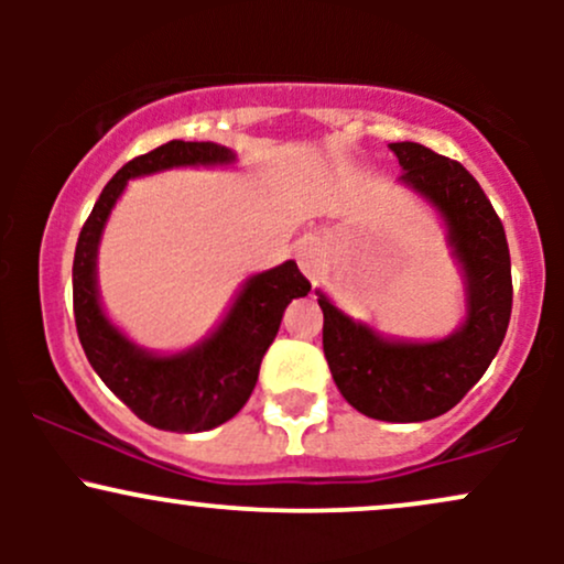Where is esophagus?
Returning <instances> with one entry per match:
<instances>
[{
  "label": "esophagus",
  "mask_w": 564,
  "mask_h": 564,
  "mask_svg": "<svg viewBox=\"0 0 564 564\" xmlns=\"http://www.w3.org/2000/svg\"><path fill=\"white\" fill-rule=\"evenodd\" d=\"M300 268H302V273L310 278V281H318V278L323 275V260H321V254H318V249H315V246H304V249H300Z\"/></svg>",
  "instance_id": "34e87169"
}]
</instances>
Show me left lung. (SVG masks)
Wrapping results in <instances>:
<instances>
[{"mask_svg": "<svg viewBox=\"0 0 564 564\" xmlns=\"http://www.w3.org/2000/svg\"><path fill=\"white\" fill-rule=\"evenodd\" d=\"M403 174L398 183L437 212L464 283V321L443 339L381 334L349 318L315 289L323 310V352L341 398L379 422L411 424L443 416L488 371L511 315L507 232L480 183L419 142H390Z\"/></svg>", "mask_w": 564, "mask_h": 564, "instance_id": "obj_1", "label": "left lung"}]
</instances>
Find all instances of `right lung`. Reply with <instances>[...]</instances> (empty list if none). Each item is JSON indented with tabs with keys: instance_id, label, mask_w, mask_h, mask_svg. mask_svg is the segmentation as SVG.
Here are the masks:
<instances>
[{
	"instance_id": "add662e5",
	"label": "right lung",
	"mask_w": 564,
	"mask_h": 564,
	"mask_svg": "<svg viewBox=\"0 0 564 564\" xmlns=\"http://www.w3.org/2000/svg\"><path fill=\"white\" fill-rule=\"evenodd\" d=\"M238 156L217 142L172 140L132 159L102 187L79 232L74 254V318L89 366L106 387L145 424L166 432H206L246 405L260 364L281 328L283 310L307 296L310 281L294 260L249 275L228 313L204 339L180 352H153L134 345L106 315L97 289V251L116 200L129 180L180 166H230Z\"/></svg>"
}]
</instances>
